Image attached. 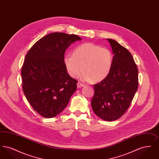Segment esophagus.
Here are the masks:
<instances>
[{
	"label": "esophagus",
	"mask_w": 159,
	"mask_h": 159,
	"mask_svg": "<svg viewBox=\"0 0 159 159\" xmlns=\"http://www.w3.org/2000/svg\"><path fill=\"white\" fill-rule=\"evenodd\" d=\"M77 88H79L84 86V84H83V83H80V82H78L77 84Z\"/></svg>",
	"instance_id": "obj_1"
}]
</instances>
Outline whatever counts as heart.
I'll list each match as a JSON object with an SVG mask.
<instances>
[{"label":"heart","mask_w":159,"mask_h":159,"mask_svg":"<svg viewBox=\"0 0 159 159\" xmlns=\"http://www.w3.org/2000/svg\"><path fill=\"white\" fill-rule=\"evenodd\" d=\"M113 60V54L109 49L88 42L77 46L73 55H66L64 63L72 77H78L83 70L80 76L82 80L98 82L108 75Z\"/></svg>","instance_id":"1"}]
</instances>
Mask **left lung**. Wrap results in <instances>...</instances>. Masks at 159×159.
Wrapping results in <instances>:
<instances>
[{"mask_svg": "<svg viewBox=\"0 0 159 159\" xmlns=\"http://www.w3.org/2000/svg\"><path fill=\"white\" fill-rule=\"evenodd\" d=\"M114 54L110 72L101 82L93 84L91 106L102 120L111 121L128 109L138 87V70L132 54L113 39H107Z\"/></svg>", "mask_w": 159, "mask_h": 159, "instance_id": "1", "label": "left lung"}]
</instances>
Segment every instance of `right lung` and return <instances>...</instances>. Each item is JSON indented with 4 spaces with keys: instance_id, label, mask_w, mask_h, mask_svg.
<instances>
[{
    "instance_id": "obj_1",
    "label": "right lung",
    "mask_w": 159,
    "mask_h": 159,
    "mask_svg": "<svg viewBox=\"0 0 159 159\" xmlns=\"http://www.w3.org/2000/svg\"><path fill=\"white\" fill-rule=\"evenodd\" d=\"M82 39L52 33L39 39L27 53L21 68L23 89L33 108L46 118L55 117L67 107L77 81L64 63L66 50Z\"/></svg>"
}]
</instances>
